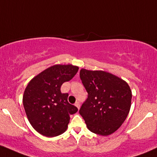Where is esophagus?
Wrapping results in <instances>:
<instances>
[{"label":"esophagus","instance_id":"1","mask_svg":"<svg viewBox=\"0 0 157 157\" xmlns=\"http://www.w3.org/2000/svg\"><path fill=\"white\" fill-rule=\"evenodd\" d=\"M75 106L77 107V108H78V109H80V102H79V101H76V102H75Z\"/></svg>","mask_w":157,"mask_h":157}]
</instances>
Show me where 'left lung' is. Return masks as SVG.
<instances>
[{
    "mask_svg": "<svg viewBox=\"0 0 157 157\" xmlns=\"http://www.w3.org/2000/svg\"><path fill=\"white\" fill-rule=\"evenodd\" d=\"M80 77L88 92L79 113L92 132L107 136L118 129L131 108L132 91L126 81L103 71L81 69Z\"/></svg>",
    "mask_w": 157,
    "mask_h": 157,
    "instance_id": "8db88e82",
    "label": "left lung"
}]
</instances>
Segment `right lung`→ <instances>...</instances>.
Listing matches in <instances>:
<instances>
[{"label":"right lung","mask_w":157,"mask_h":157,"mask_svg":"<svg viewBox=\"0 0 157 157\" xmlns=\"http://www.w3.org/2000/svg\"><path fill=\"white\" fill-rule=\"evenodd\" d=\"M72 65H56L34 77L23 95V106L33 128L40 134L55 137L67 128L70 115L78 110L67 101V93L61 92V86L78 71Z\"/></svg>","instance_id":"add662e5"}]
</instances>
